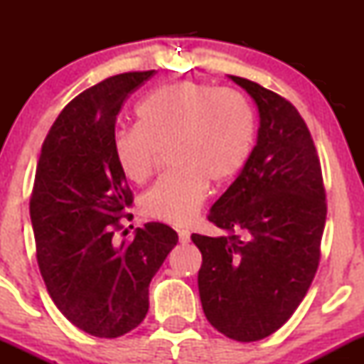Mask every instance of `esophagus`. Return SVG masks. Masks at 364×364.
I'll use <instances>...</instances> for the list:
<instances>
[{"mask_svg":"<svg viewBox=\"0 0 364 364\" xmlns=\"http://www.w3.org/2000/svg\"><path fill=\"white\" fill-rule=\"evenodd\" d=\"M178 236H179V243L181 245L190 243V231H186V229H178Z\"/></svg>","mask_w":364,"mask_h":364,"instance_id":"1","label":"esophagus"}]
</instances>
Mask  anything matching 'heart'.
Wrapping results in <instances>:
<instances>
[{"mask_svg": "<svg viewBox=\"0 0 364 364\" xmlns=\"http://www.w3.org/2000/svg\"><path fill=\"white\" fill-rule=\"evenodd\" d=\"M135 112V127L112 135L116 164L140 185L152 176L161 150L169 147L174 169L141 196V210L169 224L191 223L208 183L224 185L245 168L255 141L252 106L235 90L181 80L150 92Z\"/></svg>", "mask_w": 364, "mask_h": 364, "instance_id": "1", "label": "heart"}]
</instances>
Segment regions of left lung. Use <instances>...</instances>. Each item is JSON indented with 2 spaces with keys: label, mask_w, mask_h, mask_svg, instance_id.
Instances as JSON below:
<instances>
[{
  "label": "left lung",
  "mask_w": 364,
  "mask_h": 364,
  "mask_svg": "<svg viewBox=\"0 0 364 364\" xmlns=\"http://www.w3.org/2000/svg\"><path fill=\"white\" fill-rule=\"evenodd\" d=\"M229 78L257 104V145L208 214L228 236L191 241L202 252L207 320L229 339L253 342L281 328L310 289L327 203L318 154L298 109L258 83Z\"/></svg>",
  "instance_id": "8db88e82"
}]
</instances>
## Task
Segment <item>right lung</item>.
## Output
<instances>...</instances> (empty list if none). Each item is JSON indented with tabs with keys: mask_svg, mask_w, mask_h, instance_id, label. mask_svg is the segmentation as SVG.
<instances>
[{
	"mask_svg": "<svg viewBox=\"0 0 364 364\" xmlns=\"http://www.w3.org/2000/svg\"><path fill=\"white\" fill-rule=\"evenodd\" d=\"M152 75H114L83 90L54 121L37 162L31 220L41 275L58 310L101 339L144 321L149 284L178 243L161 223L136 228L132 243L114 241L133 203L112 154L116 116Z\"/></svg>",
	"mask_w": 364,
	"mask_h": 364,
	"instance_id": "1",
	"label": "right lung"
}]
</instances>
